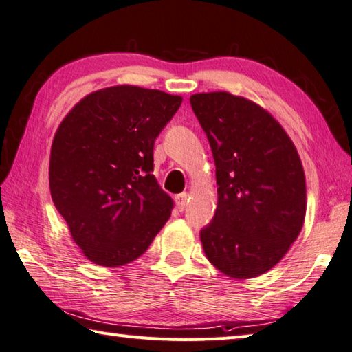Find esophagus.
Listing matches in <instances>:
<instances>
[{"mask_svg":"<svg viewBox=\"0 0 352 352\" xmlns=\"http://www.w3.org/2000/svg\"><path fill=\"white\" fill-rule=\"evenodd\" d=\"M188 200H189V194H186V192H183V194L175 197L177 208H178V210H180V212H182V210H184V208H186Z\"/></svg>","mask_w":352,"mask_h":352,"instance_id":"obj_1","label":"esophagus"}]
</instances>
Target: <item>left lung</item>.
I'll list each match as a JSON object with an SVG mask.
<instances>
[{"label": "left lung", "instance_id": "8db88e82", "mask_svg": "<svg viewBox=\"0 0 352 352\" xmlns=\"http://www.w3.org/2000/svg\"><path fill=\"white\" fill-rule=\"evenodd\" d=\"M190 106L215 162L219 203L200 231L208 260L234 278L276 266L302 231L306 183L296 146L263 107L229 92L195 94Z\"/></svg>", "mask_w": 352, "mask_h": 352}]
</instances>
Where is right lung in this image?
Segmentation results:
<instances>
[{"label":"right lung","instance_id":"add662e5","mask_svg":"<svg viewBox=\"0 0 352 352\" xmlns=\"http://www.w3.org/2000/svg\"><path fill=\"white\" fill-rule=\"evenodd\" d=\"M182 101L113 86L89 94L61 121L50 151V195L95 265L131 263L169 220L174 201L152 175L154 144Z\"/></svg>","mask_w":352,"mask_h":352}]
</instances>
